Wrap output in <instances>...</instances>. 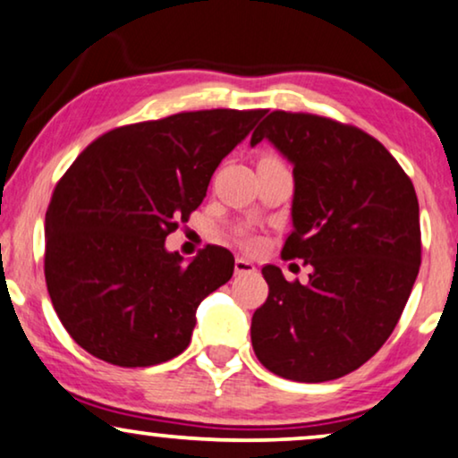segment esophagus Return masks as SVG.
I'll return each instance as SVG.
<instances>
[{
  "label": "esophagus",
  "mask_w": 458,
  "mask_h": 458,
  "mask_svg": "<svg viewBox=\"0 0 458 458\" xmlns=\"http://www.w3.org/2000/svg\"><path fill=\"white\" fill-rule=\"evenodd\" d=\"M256 271V267H254V262L252 260H248V259H235V275H250V273H254Z\"/></svg>",
  "instance_id": "obj_1"
}]
</instances>
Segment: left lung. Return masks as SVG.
<instances>
[{
    "label": "left lung",
    "mask_w": 458,
    "mask_h": 458,
    "mask_svg": "<svg viewBox=\"0 0 458 458\" xmlns=\"http://www.w3.org/2000/svg\"><path fill=\"white\" fill-rule=\"evenodd\" d=\"M293 166V229L285 259L306 284L267 265V302L252 346L268 371L318 384L371 359L396 327L421 265L419 202L394 156L365 131L331 118L275 110L252 133Z\"/></svg>",
    "instance_id": "1"
}]
</instances>
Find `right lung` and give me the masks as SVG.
Returning a JSON list of instances; mask_svg holds the SVG:
<instances>
[{
  "label": "right lung",
  "instance_id": "1",
  "mask_svg": "<svg viewBox=\"0 0 458 458\" xmlns=\"http://www.w3.org/2000/svg\"><path fill=\"white\" fill-rule=\"evenodd\" d=\"M265 112L199 110L127 124L72 162L46 212V284L81 348L118 367H152L190 346L199 302L227 284L235 259L208 246L183 262L165 240Z\"/></svg>",
  "mask_w": 458,
  "mask_h": 458
}]
</instances>
